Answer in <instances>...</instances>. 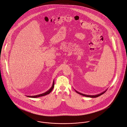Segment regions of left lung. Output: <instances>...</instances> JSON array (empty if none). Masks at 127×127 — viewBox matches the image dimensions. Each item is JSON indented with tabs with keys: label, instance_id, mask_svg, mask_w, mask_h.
<instances>
[{
	"label": "left lung",
	"instance_id": "1",
	"mask_svg": "<svg viewBox=\"0 0 127 127\" xmlns=\"http://www.w3.org/2000/svg\"><path fill=\"white\" fill-rule=\"evenodd\" d=\"M106 91H105L104 92H103L101 93V94H98V95H84V94H81V93H79V92H77L76 91H76V92L77 93H78V94H80V95H82L83 96H87V97H98V96H100V95H102V94H103L106 92Z\"/></svg>",
	"mask_w": 127,
	"mask_h": 127
}]
</instances>
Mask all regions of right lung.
Listing matches in <instances>:
<instances>
[{"mask_svg": "<svg viewBox=\"0 0 127 127\" xmlns=\"http://www.w3.org/2000/svg\"><path fill=\"white\" fill-rule=\"evenodd\" d=\"M54 87V81L53 82V85L52 86V87L48 91H47L46 92L42 94H40V95H33V96H27L28 97H32V98H35V97H39V96H44V95H47L49 94H50L51 93V92L53 90V88Z\"/></svg>", "mask_w": 127, "mask_h": 127, "instance_id": "add662e5", "label": "right lung"}]
</instances>
